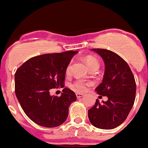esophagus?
I'll use <instances>...</instances> for the list:
<instances>
[{"label": "esophagus", "instance_id": "esophagus-1", "mask_svg": "<svg viewBox=\"0 0 148 148\" xmlns=\"http://www.w3.org/2000/svg\"><path fill=\"white\" fill-rule=\"evenodd\" d=\"M76 95H77V98H80V97H82L83 96H84V94H82V93L77 92V94H76Z\"/></svg>", "mask_w": 148, "mask_h": 148}]
</instances>
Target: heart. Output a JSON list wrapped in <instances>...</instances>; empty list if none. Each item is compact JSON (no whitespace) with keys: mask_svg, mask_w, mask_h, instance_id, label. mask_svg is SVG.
I'll return each mask as SVG.
<instances>
[{"mask_svg":"<svg viewBox=\"0 0 148 148\" xmlns=\"http://www.w3.org/2000/svg\"><path fill=\"white\" fill-rule=\"evenodd\" d=\"M86 63H87V66L89 67V69H91L94 66H98L99 67V64L98 61H97V59H95V58L92 56H87L86 58ZM71 71V64H69L66 67V72L67 74L70 72ZM90 84V82H84V80L82 79H78L76 80L75 82L72 83L71 84V87L73 89L76 90V91L78 92H84L87 90V87Z\"/></svg>","mask_w":148,"mask_h":148,"instance_id":"b5f03b06","label":"heart"}]
</instances>
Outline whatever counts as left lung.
Segmentation results:
<instances>
[{
    "label": "left lung",
    "mask_w": 148,
    "mask_h": 148,
    "mask_svg": "<svg viewBox=\"0 0 148 148\" xmlns=\"http://www.w3.org/2000/svg\"><path fill=\"white\" fill-rule=\"evenodd\" d=\"M103 58L105 74L102 83L95 89L107 101L95 104L89 109L88 117L94 127L113 130L121 125L128 116L135 100L136 82L127 63L121 56L106 49H92ZM101 97V96H100Z\"/></svg>",
    "instance_id": "obj_1"
}]
</instances>
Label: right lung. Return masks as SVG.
<instances>
[{
    "mask_svg": "<svg viewBox=\"0 0 148 148\" xmlns=\"http://www.w3.org/2000/svg\"><path fill=\"white\" fill-rule=\"evenodd\" d=\"M77 51L48 53L29 58L15 73V93L26 115L44 127H56L66 120L75 93L64 88L60 97L50 90L64 87L66 69Z\"/></svg>",
    "mask_w": 148,
    "mask_h": 148,
    "instance_id": "right-lung-1",
    "label": "right lung"
}]
</instances>
